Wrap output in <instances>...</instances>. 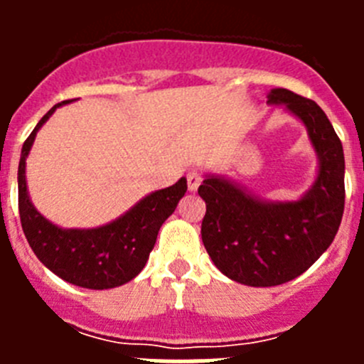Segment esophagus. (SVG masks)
Returning <instances> with one entry per match:
<instances>
[{"label":"esophagus","instance_id":"1","mask_svg":"<svg viewBox=\"0 0 364 364\" xmlns=\"http://www.w3.org/2000/svg\"><path fill=\"white\" fill-rule=\"evenodd\" d=\"M202 184V173L189 171L188 173V188L189 191H197L198 186Z\"/></svg>","mask_w":364,"mask_h":364}]
</instances>
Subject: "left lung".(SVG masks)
<instances>
[{
    "instance_id": "1",
    "label": "left lung",
    "mask_w": 364,
    "mask_h": 364,
    "mask_svg": "<svg viewBox=\"0 0 364 364\" xmlns=\"http://www.w3.org/2000/svg\"><path fill=\"white\" fill-rule=\"evenodd\" d=\"M268 104H282L306 125L319 154V175L297 202L269 204L235 184L208 176L198 188L205 202L202 242L226 277L247 286H277L299 277L336 239L345 211L343 144L314 100L272 89Z\"/></svg>"
}]
</instances>
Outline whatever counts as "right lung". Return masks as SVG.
I'll list each match as a JSON object with an SVG mask.
<instances>
[{"instance_id": "add662e5", "label": "right lung", "mask_w": 364, "mask_h": 364, "mask_svg": "<svg viewBox=\"0 0 364 364\" xmlns=\"http://www.w3.org/2000/svg\"><path fill=\"white\" fill-rule=\"evenodd\" d=\"M63 104H69L65 100ZM62 104L54 105L34 127L21 149L18 167V208L32 252L58 277L70 284L107 290L129 282L142 272L156 242L160 226L188 191L186 178L154 191L120 218L95 230H62L41 217L28 200L25 159L38 129Z\"/></svg>"}]
</instances>
